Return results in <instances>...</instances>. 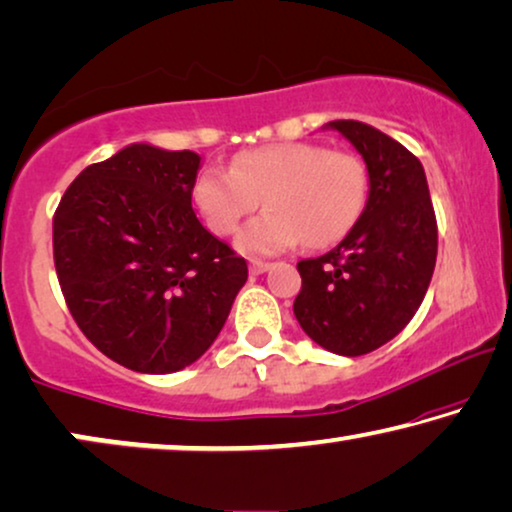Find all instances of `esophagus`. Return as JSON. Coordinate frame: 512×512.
<instances>
[{"label": "esophagus", "mask_w": 512, "mask_h": 512, "mask_svg": "<svg viewBox=\"0 0 512 512\" xmlns=\"http://www.w3.org/2000/svg\"><path fill=\"white\" fill-rule=\"evenodd\" d=\"M272 268L270 263H263V261H251L249 263V272L251 274H263V272H268Z\"/></svg>", "instance_id": "1"}]
</instances>
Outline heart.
I'll return each instance as SVG.
<instances>
[{
  "label": "heart",
  "mask_w": 512,
  "mask_h": 512,
  "mask_svg": "<svg viewBox=\"0 0 512 512\" xmlns=\"http://www.w3.org/2000/svg\"><path fill=\"white\" fill-rule=\"evenodd\" d=\"M369 173L351 152L316 143H272L235 154L231 170L207 166L191 184V203L212 233L231 235L261 198L268 212L238 235L249 256H272L300 238L330 247L358 224L367 207Z\"/></svg>",
  "instance_id": "heart-1"
}]
</instances>
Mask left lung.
<instances>
[{"label": "left lung", "mask_w": 512, "mask_h": 512, "mask_svg": "<svg viewBox=\"0 0 512 512\" xmlns=\"http://www.w3.org/2000/svg\"><path fill=\"white\" fill-rule=\"evenodd\" d=\"M362 154L369 196L346 238L298 263L302 288L293 302L300 328L325 351L372 353L399 335L425 298L436 265V217L425 170L395 138L365 122L335 120Z\"/></svg>", "instance_id": "1"}]
</instances>
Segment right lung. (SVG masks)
Returning a JSON list of instances; mask_svg holds the SVG:
<instances>
[{
  "label": "right lung",
  "instance_id": "obj_1",
  "mask_svg": "<svg viewBox=\"0 0 512 512\" xmlns=\"http://www.w3.org/2000/svg\"><path fill=\"white\" fill-rule=\"evenodd\" d=\"M198 168L191 150L133 143L87 166L55 212L66 307L103 355L133 372L196 362L247 281V261L196 219Z\"/></svg>",
  "mask_w": 512,
  "mask_h": 512
}]
</instances>
